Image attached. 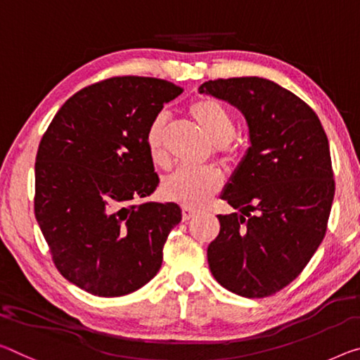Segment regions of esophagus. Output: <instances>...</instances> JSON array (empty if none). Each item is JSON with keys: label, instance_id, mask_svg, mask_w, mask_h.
Masks as SVG:
<instances>
[{"label": "esophagus", "instance_id": "34e87169", "mask_svg": "<svg viewBox=\"0 0 360 360\" xmlns=\"http://www.w3.org/2000/svg\"><path fill=\"white\" fill-rule=\"evenodd\" d=\"M195 214H197V211L193 210V208H189V207L182 208V219H184V221L192 219Z\"/></svg>", "mask_w": 360, "mask_h": 360}]
</instances>
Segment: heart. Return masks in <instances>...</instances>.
I'll return each instance as SVG.
<instances>
[{
	"label": "heart",
	"instance_id": "heart-1",
	"mask_svg": "<svg viewBox=\"0 0 360 360\" xmlns=\"http://www.w3.org/2000/svg\"><path fill=\"white\" fill-rule=\"evenodd\" d=\"M187 112L208 138L221 147L224 158H232L236 147H232L231 141L236 134V122L229 108L213 98H200L191 102ZM167 129V113H158L147 127L146 146L153 163L162 165L167 160V150H165ZM221 184L222 178L218 169L181 167L163 179L162 193L169 202L198 208L203 207L219 191Z\"/></svg>",
	"mask_w": 360,
	"mask_h": 360
}]
</instances>
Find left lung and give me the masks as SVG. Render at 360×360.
<instances>
[{"instance_id": "obj_1", "label": "left lung", "mask_w": 360, "mask_h": 360, "mask_svg": "<svg viewBox=\"0 0 360 360\" xmlns=\"http://www.w3.org/2000/svg\"><path fill=\"white\" fill-rule=\"evenodd\" d=\"M198 93L237 107L250 138L221 193L238 213L218 214L210 271L229 292L264 298L300 276L325 237L335 195L327 134L304 101L271 79H210Z\"/></svg>"}]
</instances>
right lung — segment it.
I'll list each match as a JSON object with an SVG mask.
<instances>
[{"label": "right lung", "instance_id": "obj_1", "mask_svg": "<svg viewBox=\"0 0 360 360\" xmlns=\"http://www.w3.org/2000/svg\"><path fill=\"white\" fill-rule=\"evenodd\" d=\"M167 79L113 77L73 94L39 142L35 216L68 282L96 296H123L152 281L181 222L176 203L146 202L158 176L146 131L178 98Z\"/></svg>", "mask_w": 360, "mask_h": 360}]
</instances>
